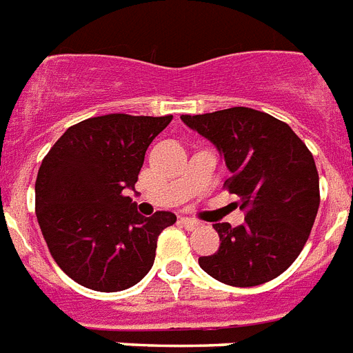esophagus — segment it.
<instances>
[{
	"instance_id": "34e87169",
	"label": "esophagus",
	"mask_w": 353,
	"mask_h": 353,
	"mask_svg": "<svg viewBox=\"0 0 353 353\" xmlns=\"http://www.w3.org/2000/svg\"><path fill=\"white\" fill-rule=\"evenodd\" d=\"M179 222H181L186 230H195V228L201 226L199 221H195V219H190V217H181V221H179Z\"/></svg>"
}]
</instances>
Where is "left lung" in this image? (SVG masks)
Wrapping results in <instances>:
<instances>
[{
    "label": "left lung",
    "mask_w": 353,
    "mask_h": 353,
    "mask_svg": "<svg viewBox=\"0 0 353 353\" xmlns=\"http://www.w3.org/2000/svg\"><path fill=\"white\" fill-rule=\"evenodd\" d=\"M181 120L217 147L233 174L228 190L245 210L241 226L213 224L221 245L201 256V269L233 287L280 276L303 250L319 208L312 154L287 123L250 108L183 114Z\"/></svg>",
    "instance_id": "left-lung-1"
}]
</instances>
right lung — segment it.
<instances>
[{
    "mask_svg": "<svg viewBox=\"0 0 353 353\" xmlns=\"http://www.w3.org/2000/svg\"><path fill=\"white\" fill-rule=\"evenodd\" d=\"M172 117L103 114L70 127L41 163L35 213L53 260L100 292L136 285L150 271L172 212L143 217L127 197L145 152Z\"/></svg>",
    "mask_w": 353,
    "mask_h": 353,
    "instance_id": "obj_1",
    "label": "right lung"
}]
</instances>
